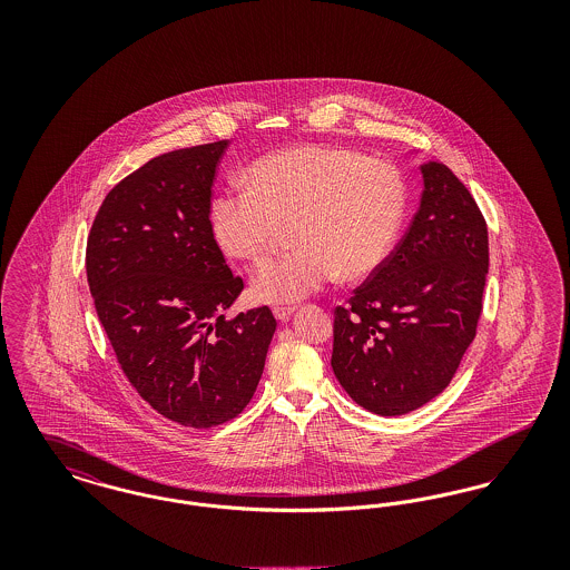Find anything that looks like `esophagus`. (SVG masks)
I'll return each instance as SVG.
<instances>
[{
    "label": "esophagus",
    "mask_w": 570,
    "mask_h": 570,
    "mask_svg": "<svg viewBox=\"0 0 570 570\" xmlns=\"http://www.w3.org/2000/svg\"><path fill=\"white\" fill-rule=\"evenodd\" d=\"M293 314H295V307H288V305H275L273 307V316L277 321H288Z\"/></svg>",
    "instance_id": "34e87169"
}]
</instances>
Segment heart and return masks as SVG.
<instances>
[{"label":"heart","mask_w":570,"mask_h":570,"mask_svg":"<svg viewBox=\"0 0 570 570\" xmlns=\"http://www.w3.org/2000/svg\"><path fill=\"white\" fill-rule=\"evenodd\" d=\"M245 190H222L209 203L219 249L261 263L288 224L291 252L252 277L254 297L295 303L337 273L361 279L379 269L406 216V184L393 164L328 145H303L249 164Z\"/></svg>","instance_id":"b5f03b06"}]
</instances>
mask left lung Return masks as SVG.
<instances>
[{
  "mask_svg": "<svg viewBox=\"0 0 570 570\" xmlns=\"http://www.w3.org/2000/svg\"><path fill=\"white\" fill-rule=\"evenodd\" d=\"M404 239L346 307H335L331 367L358 406L400 416L440 395L476 335L489 269L488 224L440 163Z\"/></svg>",
  "mask_w": 570,
  "mask_h": 570,
  "instance_id": "obj_1",
  "label": "left lung"
}]
</instances>
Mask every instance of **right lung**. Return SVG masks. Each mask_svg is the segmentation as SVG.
Wrapping results in <instances>:
<instances>
[{"instance_id":"obj_1","label":"right lung","mask_w":570,"mask_h":570,"mask_svg":"<svg viewBox=\"0 0 570 570\" xmlns=\"http://www.w3.org/2000/svg\"><path fill=\"white\" fill-rule=\"evenodd\" d=\"M228 140L142 164L107 194L87 239V282L117 361L163 416L207 430L244 410L275 333L267 305L226 321L244 291L209 226Z\"/></svg>"}]
</instances>
